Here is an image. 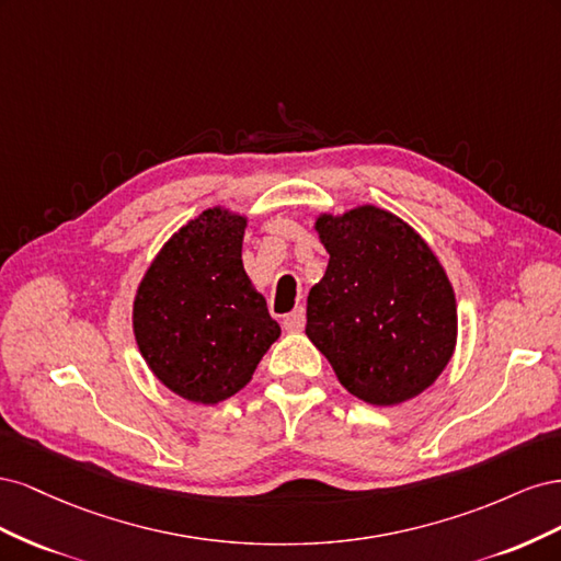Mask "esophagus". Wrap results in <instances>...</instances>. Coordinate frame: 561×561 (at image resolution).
Returning a JSON list of instances; mask_svg holds the SVG:
<instances>
[{"label": "esophagus", "instance_id": "1", "mask_svg": "<svg viewBox=\"0 0 561 561\" xmlns=\"http://www.w3.org/2000/svg\"><path fill=\"white\" fill-rule=\"evenodd\" d=\"M304 325H307V313H304V309H297L283 318V328L287 332H301Z\"/></svg>", "mask_w": 561, "mask_h": 561}]
</instances>
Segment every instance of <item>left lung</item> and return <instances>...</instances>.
<instances>
[{"instance_id":"1","label":"left lung","mask_w":561,"mask_h":561,"mask_svg":"<svg viewBox=\"0 0 561 561\" xmlns=\"http://www.w3.org/2000/svg\"><path fill=\"white\" fill-rule=\"evenodd\" d=\"M330 252L309 293L307 336L348 393L400 404L426 390L456 344L451 283L400 217L363 206L316 222Z\"/></svg>"}]
</instances>
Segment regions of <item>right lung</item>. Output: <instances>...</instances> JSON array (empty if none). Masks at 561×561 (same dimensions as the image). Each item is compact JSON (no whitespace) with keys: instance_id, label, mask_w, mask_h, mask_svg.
<instances>
[{"instance_id":"1","label":"right lung","mask_w":561,"mask_h":561,"mask_svg":"<svg viewBox=\"0 0 561 561\" xmlns=\"http://www.w3.org/2000/svg\"><path fill=\"white\" fill-rule=\"evenodd\" d=\"M243 231L241 215H198L161 248L135 297L142 358L161 383L198 404L239 393L280 336L243 268Z\"/></svg>"}]
</instances>
